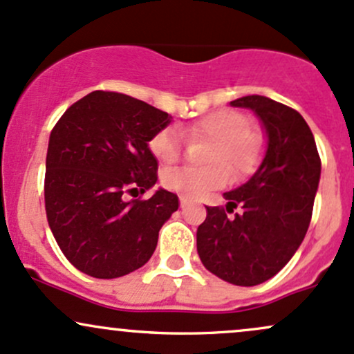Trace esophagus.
<instances>
[{
	"label": "esophagus",
	"instance_id": "esophagus-1",
	"mask_svg": "<svg viewBox=\"0 0 354 354\" xmlns=\"http://www.w3.org/2000/svg\"><path fill=\"white\" fill-rule=\"evenodd\" d=\"M188 198H186V196H183V195H181L180 196V205H181V207H186V205H188Z\"/></svg>",
	"mask_w": 354,
	"mask_h": 354
}]
</instances>
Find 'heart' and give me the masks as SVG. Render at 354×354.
I'll return each mask as SVG.
<instances>
[{
    "label": "heart",
    "mask_w": 354,
    "mask_h": 354,
    "mask_svg": "<svg viewBox=\"0 0 354 354\" xmlns=\"http://www.w3.org/2000/svg\"><path fill=\"white\" fill-rule=\"evenodd\" d=\"M245 112L223 109L209 112L181 127L189 142H209L205 168H174L162 173L161 183L183 196L200 198L232 181H243L259 169L266 154V136L250 126ZM149 151L161 165L181 158V136L174 127H162L149 139Z\"/></svg>",
    "instance_id": "b5f03b06"
}]
</instances>
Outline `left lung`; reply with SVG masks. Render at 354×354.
<instances>
[{
	"mask_svg": "<svg viewBox=\"0 0 354 354\" xmlns=\"http://www.w3.org/2000/svg\"><path fill=\"white\" fill-rule=\"evenodd\" d=\"M262 119L269 136L257 173L234 192L227 207H207L196 230L201 262L234 286H257L274 277L296 254L313 216L321 158L308 122L296 109L263 95L232 100ZM239 208L234 217L227 215Z\"/></svg>",
	"mask_w": 354,
	"mask_h": 354,
	"instance_id": "obj_1",
	"label": "left lung"
}]
</instances>
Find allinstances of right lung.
<instances>
[{
    "label": "right lung",
    "mask_w": 354,
    "mask_h": 354,
    "mask_svg": "<svg viewBox=\"0 0 354 354\" xmlns=\"http://www.w3.org/2000/svg\"><path fill=\"white\" fill-rule=\"evenodd\" d=\"M159 109L111 91L72 104L52 129L46 151L45 209L58 247L75 269L115 279L142 267L178 196L158 189L149 139L169 124Z\"/></svg>",
    "instance_id": "obj_1"
}]
</instances>
